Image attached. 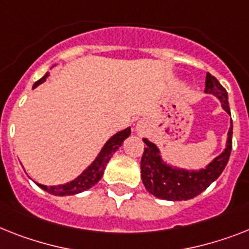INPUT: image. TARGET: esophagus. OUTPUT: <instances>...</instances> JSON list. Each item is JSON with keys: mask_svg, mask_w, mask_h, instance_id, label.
I'll return each mask as SVG.
<instances>
[{"mask_svg": "<svg viewBox=\"0 0 249 249\" xmlns=\"http://www.w3.org/2000/svg\"><path fill=\"white\" fill-rule=\"evenodd\" d=\"M137 128H139V131H142V129L145 128V126H142V124H140L139 123V124H137Z\"/></svg>", "mask_w": 249, "mask_h": 249, "instance_id": "1", "label": "esophagus"}]
</instances>
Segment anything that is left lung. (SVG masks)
Here are the masks:
<instances>
[{
    "mask_svg": "<svg viewBox=\"0 0 249 249\" xmlns=\"http://www.w3.org/2000/svg\"><path fill=\"white\" fill-rule=\"evenodd\" d=\"M205 92L213 94L221 102V107L231 114L228 103V92L215 76L207 72ZM233 122L228 132L227 147L223 153L211 161L205 169L186 170L166 164L160 155V150L155 143L143 139L145 149L141 158V179L150 194L158 198L168 201L191 200L206 190L213 180L219 178L228 164L231 151Z\"/></svg>",
    "mask_w": 249,
    "mask_h": 249,
    "instance_id": "obj_1",
    "label": "left lung"
}]
</instances>
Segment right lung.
Wrapping results in <instances>:
<instances>
[{"mask_svg": "<svg viewBox=\"0 0 249 249\" xmlns=\"http://www.w3.org/2000/svg\"><path fill=\"white\" fill-rule=\"evenodd\" d=\"M49 76V73L47 72L46 75L43 76L42 79L38 80L33 89H36V86L40 85L42 83L46 81V79ZM131 135V128L127 127L126 129L117 132L116 135H113L108 141L106 142V145L103 146V149L100 150L99 155L96 157V159L90 164L83 173L80 174L77 178H75L73 180L69 182V183L59 184V186H44V184L36 183L42 190L47 191L48 194L54 195V196H71V195L80 194V192H84V191L89 190L92 186H95L98 182L100 180V178L103 177V173L106 170V166L108 164V161L110 160V158L113 157V154L116 153L117 150L120 149L122 142L127 137Z\"/></svg>", "mask_w": 249, "mask_h": 249, "instance_id": "1", "label": "right lung"}]
</instances>
